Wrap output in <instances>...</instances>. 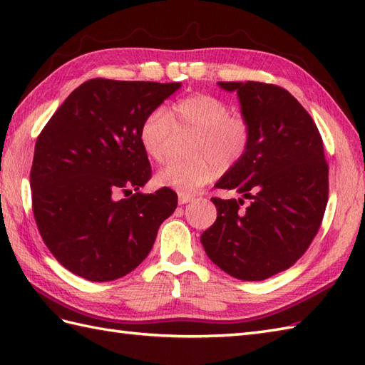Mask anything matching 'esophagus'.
Returning <instances> with one entry per match:
<instances>
[{
    "instance_id": "esophagus-1",
    "label": "esophagus",
    "mask_w": 365,
    "mask_h": 365,
    "mask_svg": "<svg viewBox=\"0 0 365 365\" xmlns=\"http://www.w3.org/2000/svg\"><path fill=\"white\" fill-rule=\"evenodd\" d=\"M191 200H195L191 195H187V192H178V204L183 205V204H188Z\"/></svg>"
}]
</instances>
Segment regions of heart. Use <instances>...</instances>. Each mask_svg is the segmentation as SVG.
I'll return each mask as SVG.
<instances>
[{
  "instance_id": "obj_1",
  "label": "heart",
  "mask_w": 365,
  "mask_h": 365,
  "mask_svg": "<svg viewBox=\"0 0 365 365\" xmlns=\"http://www.w3.org/2000/svg\"><path fill=\"white\" fill-rule=\"evenodd\" d=\"M197 133L187 161H170L158 170L160 187L192 192L212 182L218 170L235 168L250 152L254 138L251 119L245 113L232 111L222 98L210 94H192L178 100L169 111L155 108L139 125V143L150 160L161 163L174 130Z\"/></svg>"
}]
</instances>
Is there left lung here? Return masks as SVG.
Segmentation results:
<instances>
[{
    "mask_svg": "<svg viewBox=\"0 0 365 365\" xmlns=\"http://www.w3.org/2000/svg\"><path fill=\"white\" fill-rule=\"evenodd\" d=\"M220 86L238 92L254 138L246 157L216 183L243 199L212 197L218 216L200 242L227 274L263 281L294 265L322 226L329 192L323 139L284 88L259 81ZM245 198L252 200L247 207Z\"/></svg>",
    "mask_w": 365,
    "mask_h": 365,
    "instance_id": "8db88e82",
    "label": "left lung"
}]
</instances>
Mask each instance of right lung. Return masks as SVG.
Listing matches in <instances>:
<instances>
[{"label": "right lung", "mask_w": 365, "mask_h": 365, "mask_svg": "<svg viewBox=\"0 0 365 365\" xmlns=\"http://www.w3.org/2000/svg\"><path fill=\"white\" fill-rule=\"evenodd\" d=\"M180 83L94 78L76 88L37 136L31 197L43 243L88 281H114L150 252L177 195H143L152 168L139 125Z\"/></svg>", "instance_id": "right-lung-1"}]
</instances>
